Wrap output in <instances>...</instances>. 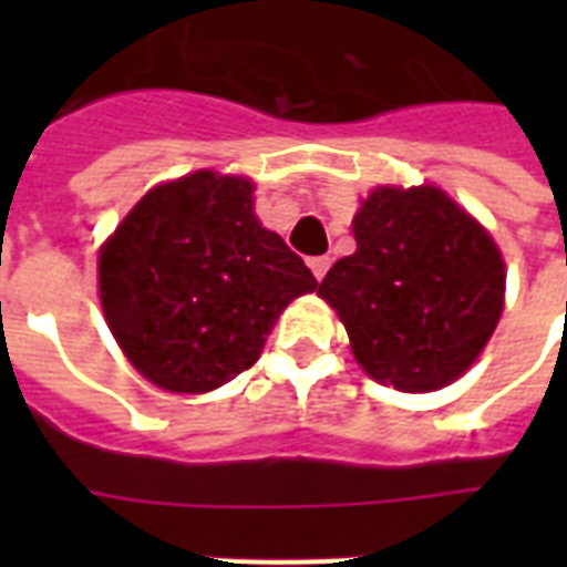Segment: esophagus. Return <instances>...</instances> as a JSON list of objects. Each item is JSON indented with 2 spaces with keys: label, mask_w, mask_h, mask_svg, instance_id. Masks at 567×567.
<instances>
[{
  "label": "esophagus",
  "mask_w": 567,
  "mask_h": 567,
  "mask_svg": "<svg viewBox=\"0 0 567 567\" xmlns=\"http://www.w3.org/2000/svg\"><path fill=\"white\" fill-rule=\"evenodd\" d=\"M329 265H332V261H329V256H318V258H309V267H311V274H315V279H323V276H327V270H329Z\"/></svg>",
  "instance_id": "1"
}]
</instances>
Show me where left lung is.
Returning <instances> with one entry per match:
<instances>
[{"label": "left lung", "mask_w": 567, "mask_h": 567, "mask_svg": "<svg viewBox=\"0 0 567 567\" xmlns=\"http://www.w3.org/2000/svg\"><path fill=\"white\" fill-rule=\"evenodd\" d=\"M355 252L318 293L347 327L355 362L396 391H435L476 362L503 311L492 235L435 185L377 188L353 220Z\"/></svg>", "instance_id": "1"}]
</instances>
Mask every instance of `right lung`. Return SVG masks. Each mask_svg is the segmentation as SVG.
I'll return each mask as SVG.
<instances>
[{
	"label": "right lung",
	"mask_w": 567,
	"mask_h": 567,
	"mask_svg": "<svg viewBox=\"0 0 567 567\" xmlns=\"http://www.w3.org/2000/svg\"><path fill=\"white\" fill-rule=\"evenodd\" d=\"M318 279L252 212V182L196 171L158 185L100 252L111 332L164 391L205 394L258 362L276 318Z\"/></svg>",
	"instance_id": "1"
}]
</instances>
